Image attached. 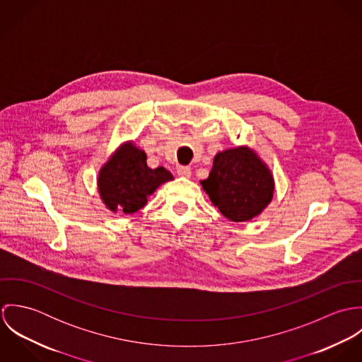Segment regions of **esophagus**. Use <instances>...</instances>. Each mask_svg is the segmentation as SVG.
Masks as SVG:
<instances>
[{
  "label": "esophagus",
  "mask_w": 362,
  "mask_h": 362,
  "mask_svg": "<svg viewBox=\"0 0 362 362\" xmlns=\"http://www.w3.org/2000/svg\"><path fill=\"white\" fill-rule=\"evenodd\" d=\"M177 174L178 177H184V178H189L192 174V170L189 167H178L177 168Z\"/></svg>",
  "instance_id": "1"
}]
</instances>
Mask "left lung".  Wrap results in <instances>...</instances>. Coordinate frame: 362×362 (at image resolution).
Here are the masks:
<instances>
[{
    "label": "left lung",
    "mask_w": 362,
    "mask_h": 362,
    "mask_svg": "<svg viewBox=\"0 0 362 362\" xmlns=\"http://www.w3.org/2000/svg\"><path fill=\"white\" fill-rule=\"evenodd\" d=\"M201 184L211 204L231 221L258 216L274 192L270 170L247 146L217 153L209 177Z\"/></svg>",
    "instance_id": "obj_1"
}]
</instances>
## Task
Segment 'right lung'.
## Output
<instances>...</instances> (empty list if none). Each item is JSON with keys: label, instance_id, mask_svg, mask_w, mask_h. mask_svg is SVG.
Wrapping results in <instances>:
<instances>
[{"label": "right lung", "instance_id": "add662e5", "mask_svg": "<svg viewBox=\"0 0 362 362\" xmlns=\"http://www.w3.org/2000/svg\"><path fill=\"white\" fill-rule=\"evenodd\" d=\"M170 180H173L170 171L164 167L149 168L146 153L129 142L102 167L98 187L105 206L128 214L145 206L156 188Z\"/></svg>", "mask_w": 362, "mask_h": 362}]
</instances>
